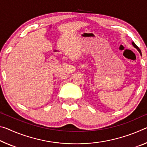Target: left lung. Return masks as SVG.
Wrapping results in <instances>:
<instances>
[{"label": "left lung", "instance_id": "left-lung-1", "mask_svg": "<svg viewBox=\"0 0 147 147\" xmlns=\"http://www.w3.org/2000/svg\"><path fill=\"white\" fill-rule=\"evenodd\" d=\"M132 45H133V46H134V48H136L137 49V50H138V52H139V53H140V54H141V55H142V53H141V50H140V49H139V48H138V46H137L136 45V44L134 43V42H132Z\"/></svg>", "mask_w": 147, "mask_h": 147}]
</instances>
